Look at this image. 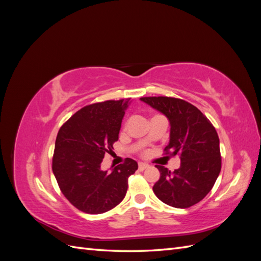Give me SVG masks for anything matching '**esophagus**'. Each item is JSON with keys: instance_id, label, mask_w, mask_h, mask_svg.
Masks as SVG:
<instances>
[{"instance_id": "34e87169", "label": "esophagus", "mask_w": 261, "mask_h": 261, "mask_svg": "<svg viewBox=\"0 0 261 261\" xmlns=\"http://www.w3.org/2000/svg\"><path fill=\"white\" fill-rule=\"evenodd\" d=\"M148 168H149V164H147V163H144V162H139L138 163V169L140 171H144V170H146Z\"/></svg>"}]
</instances>
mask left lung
Instances as JSON below:
<instances>
[{
  "mask_svg": "<svg viewBox=\"0 0 261 261\" xmlns=\"http://www.w3.org/2000/svg\"><path fill=\"white\" fill-rule=\"evenodd\" d=\"M141 101L161 112L170 122L167 154H178L180 167L174 172L155 165L160 178L155 196L175 208H188L211 191L221 171L220 140L216 128L195 106L169 97H145Z\"/></svg>",
  "mask_w": 261,
  "mask_h": 261,
  "instance_id": "left-lung-1",
  "label": "left lung"
}]
</instances>
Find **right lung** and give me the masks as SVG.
<instances>
[{
  "instance_id": "add662e5",
  "label": "right lung",
  "mask_w": 261,
  "mask_h": 261,
  "mask_svg": "<svg viewBox=\"0 0 261 261\" xmlns=\"http://www.w3.org/2000/svg\"><path fill=\"white\" fill-rule=\"evenodd\" d=\"M129 99L109 100L77 111L60 128L52 160L53 174L68 201L90 215L113 209L127 192L128 177L138 169L127 159L111 172L102 171L105 154L118 140Z\"/></svg>"
}]
</instances>
